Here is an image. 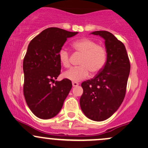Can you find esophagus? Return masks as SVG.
Returning a JSON list of instances; mask_svg holds the SVG:
<instances>
[{
	"label": "esophagus",
	"instance_id": "34e87169",
	"mask_svg": "<svg viewBox=\"0 0 148 148\" xmlns=\"http://www.w3.org/2000/svg\"><path fill=\"white\" fill-rule=\"evenodd\" d=\"M72 85H73V87H76V86H77L78 85H79V83L76 82H73Z\"/></svg>",
	"mask_w": 148,
	"mask_h": 148
}]
</instances>
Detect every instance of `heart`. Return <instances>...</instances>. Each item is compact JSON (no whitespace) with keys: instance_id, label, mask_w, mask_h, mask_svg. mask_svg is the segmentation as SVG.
Wrapping results in <instances>:
<instances>
[{"instance_id":"1","label":"heart","mask_w":148,"mask_h":148,"mask_svg":"<svg viewBox=\"0 0 148 148\" xmlns=\"http://www.w3.org/2000/svg\"><path fill=\"white\" fill-rule=\"evenodd\" d=\"M73 48L82 55L79 66L72 69L64 73V77L73 82H79L88 76L99 73L106 61V51L103 47L97 45L96 42L89 38H82L73 43ZM59 60L64 67H70V54L65 49L59 52Z\"/></svg>"}]
</instances>
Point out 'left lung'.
<instances>
[{"mask_svg": "<svg viewBox=\"0 0 148 148\" xmlns=\"http://www.w3.org/2000/svg\"><path fill=\"white\" fill-rule=\"evenodd\" d=\"M91 34L104 39L107 59L95 77L82 83L84 92L79 103L88 119L102 121L110 117L123 101L130 64L124 45L113 34L106 31Z\"/></svg>", "mask_w": 148, "mask_h": 148, "instance_id": "left-lung-1", "label": "left lung"}]
</instances>
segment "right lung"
Listing matches in <instances>:
<instances>
[{"label":"right lung","mask_w":148,"mask_h":148,"mask_svg":"<svg viewBox=\"0 0 148 148\" xmlns=\"http://www.w3.org/2000/svg\"><path fill=\"white\" fill-rule=\"evenodd\" d=\"M76 34L77 32L51 27L29 44L23 60V92L27 106L38 118L49 119L57 115L72 88L71 80L55 79L61 70L60 51L67 38Z\"/></svg>","instance_id":"1"}]
</instances>
